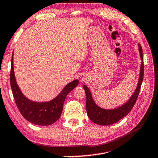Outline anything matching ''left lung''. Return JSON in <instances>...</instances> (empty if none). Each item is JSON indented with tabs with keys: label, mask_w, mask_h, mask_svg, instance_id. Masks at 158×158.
<instances>
[{
	"label": "left lung",
	"mask_w": 158,
	"mask_h": 158,
	"mask_svg": "<svg viewBox=\"0 0 158 158\" xmlns=\"http://www.w3.org/2000/svg\"><path fill=\"white\" fill-rule=\"evenodd\" d=\"M139 51L140 53V57L141 59V69H140V76L139 82L136 90L132 95V96L130 98V99L127 101L126 103L124 104L121 107H117V108L112 110H106L101 108L99 106L95 103V102L93 99L91 93L88 87L86 85H84V89L85 90L86 96V111L88 114V117L89 119L94 122V123L102 126H107L114 123H116L121 119L129 113L133 108L134 106L136 103V100L138 98V96L139 94L141 86L143 79L144 74V65H143V50L141 46L139 44Z\"/></svg>",
	"instance_id": "1"
}]
</instances>
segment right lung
Segmentation results:
<instances>
[{
  "instance_id": "1",
  "label": "right lung",
  "mask_w": 158,
  "mask_h": 158,
  "mask_svg": "<svg viewBox=\"0 0 158 158\" xmlns=\"http://www.w3.org/2000/svg\"><path fill=\"white\" fill-rule=\"evenodd\" d=\"M79 84V81L75 79L66 85L58 96L48 102H35L25 97L17 84L14 73L13 52L11 60L10 85L14 99L17 108L27 121L31 123L48 126L56 122L60 117L63 108L64 101L67 94L72 91Z\"/></svg>"
}]
</instances>
